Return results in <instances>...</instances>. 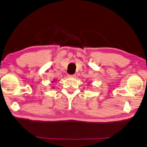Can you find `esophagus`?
Segmentation results:
<instances>
[{
    "instance_id": "34e87169",
    "label": "esophagus",
    "mask_w": 147,
    "mask_h": 147,
    "mask_svg": "<svg viewBox=\"0 0 147 147\" xmlns=\"http://www.w3.org/2000/svg\"><path fill=\"white\" fill-rule=\"evenodd\" d=\"M68 76L69 78H75L76 77V74H72V75H71V74H69Z\"/></svg>"
}]
</instances>
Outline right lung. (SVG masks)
Listing matches in <instances>:
<instances>
[{
	"mask_svg": "<svg viewBox=\"0 0 147 147\" xmlns=\"http://www.w3.org/2000/svg\"><path fill=\"white\" fill-rule=\"evenodd\" d=\"M53 82H54V81H53Z\"/></svg>",
	"mask_w": 147,
	"mask_h": 147,
	"instance_id": "1",
	"label": "right lung"
}]
</instances>
